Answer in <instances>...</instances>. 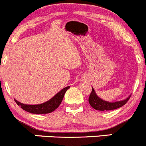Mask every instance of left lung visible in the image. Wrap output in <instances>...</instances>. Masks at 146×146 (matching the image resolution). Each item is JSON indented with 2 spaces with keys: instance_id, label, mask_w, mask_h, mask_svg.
I'll return each instance as SVG.
<instances>
[{
  "instance_id": "1",
  "label": "left lung",
  "mask_w": 146,
  "mask_h": 146,
  "mask_svg": "<svg viewBox=\"0 0 146 146\" xmlns=\"http://www.w3.org/2000/svg\"><path fill=\"white\" fill-rule=\"evenodd\" d=\"M131 96H128L126 99L121 102H108L101 99L94 92V89L92 88V92L89 97V103L92 108L96 110L99 111H109L113 110V109H119L123 106L128 100H129Z\"/></svg>"
}]
</instances>
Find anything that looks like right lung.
<instances>
[{"mask_svg":"<svg viewBox=\"0 0 146 146\" xmlns=\"http://www.w3.org/2000/svg\"><path fill=\"white\" fill-rule=\"evenodd\" d=\"M70 88V86L64 88L62 89L60 92L57 94L54 97L52 98L47 102L41 104L37 105H29L24 104L21 103L15 99V102H16L18 106H21L23 109L27 112H30L32 113H36V114H42V113H49L54 111L57 107L60 105L61 102H62L63 97L64 96V94L67 92V89Z\"/></svg>","mask_w":146,"mask_h":146,"instance_id":"right-lung-1","label":"right lung"}]
</instances>
